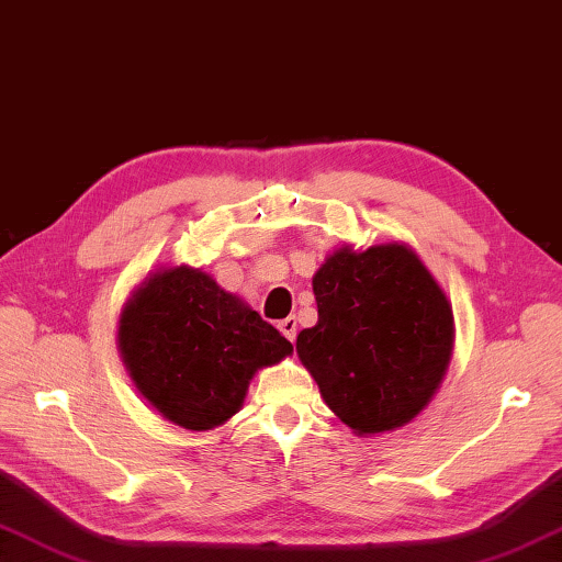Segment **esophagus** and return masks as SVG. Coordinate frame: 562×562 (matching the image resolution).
<instances>
[{
  "instance_id": "esophagus-1",
  "label": "esophagus",
  "mask_w": 562,
  "mask_h": 562,
  "mask_svg": "<svg viewBox=\"0 0 562 562\" xmlns=\"http://www.w3.org/2000/svg\"><path fill=\"white\" fill-rule=\"evenodd\" d=\"M278 328L282 331V336L288 340H294L296 338V318L294 316H288L284 322L278 324Z\"/></svg>"
}]
</instances>
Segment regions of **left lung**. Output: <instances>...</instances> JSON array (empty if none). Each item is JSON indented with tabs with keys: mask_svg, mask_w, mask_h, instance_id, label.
<instances>
[{
	"mask_svg": "<svg viewBox=\"0 0 562 562\" xmlns=\"http://www.w3.org/2000/svg\"><path fill=\"white\" fill-rule=\"evenodd\" d=\"M318 322L296 336V356L356 436L412 424L446 378L453 306L422 258L400 240L344 244L314 272Z\"/></svg>",
	"mask_w": 562,
	"mask_h": 562,
	"instance_id": "obj_1",
	"label": "left lung"
}]
</instances>
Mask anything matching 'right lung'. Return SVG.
<instances>
[{
    "mask_svg": "<svg viewBox=\"0 0 562 562\" xmlns=\"http://www.w3.org/2000/svg\"><path fill=\"white\" fill-rule=\"evenodd\" d=\"M116 346L136 390L162 419L214 431L240 412L250 380L292 344L202 268L160 266L121 306Z\"/></svg>",
    "mask_w": 562,
    "mask_h": 562,
    "instance_id": "1",
    "label": "right lung"
}]
</instances>
